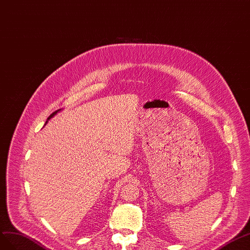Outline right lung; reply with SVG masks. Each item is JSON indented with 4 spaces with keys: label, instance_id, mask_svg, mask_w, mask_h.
<instances>
[{
    "label": "right lung",
    "instance_id": "obj_1",
    "mask_svg": "<svg viewBox=\"0 0 250 250\" xmlns=\"http://www.w3.org/2000/svg\"><path fill=\"white\" fill-rule=\"evenodd\" d=\"M60 111H61V110H58V111H55V112H54V113H52V114H51V115H50V116H49V117H48V119H47V121H46V124H47V123H48V120H49V119H50V118H52V117H53V116H54V115H55V114H56V113H58V112H60Z\"/></svg>",
    "mask_w": 250,
    "mask_h": 250
}]
</instances>
